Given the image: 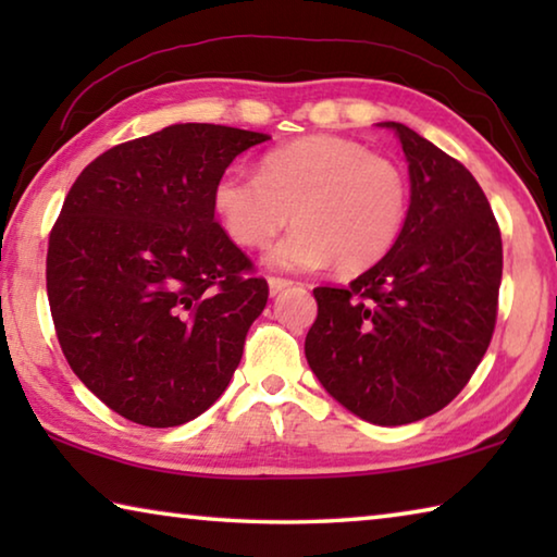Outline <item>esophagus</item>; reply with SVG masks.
I'll use <instances>...</instances> for the list:
<instances>
[{"instance_id":"34e87169","label":"esophagus","mask_w":557,"mask_h":557,"mask_svg":"<svg viewBox=\"0 0 557 557\" xmlns=\"http://www.w3.org/2000/svg\"><path fill=\"white\" fill-rule=\"evenodd\" d=\"M268 285H270V295L275 297V295H280L282 289H287L292 282L285 280V277H268Z\"/></svg>"}]
</instances>
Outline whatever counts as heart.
I'll use <instances>...</instances> for the list:
<instances>
[{"label":"heart","instance_id":"1","mask_svg":"<svg viewBox=\"0 0 557 557\" xmlns=\"http://www.w3.org/2000/svg\"><path fill=\"white\" fill-rule=\"evenodd\" d=\"M211 203L225 235L243 248H262L292 219L295 228L265 256L272 268L307 272L334 262L361 272L398 243L410 184L393 159L354 139L312 135L272 149L258 176L225 169Z\"/></svg>","mask_w":557,"mask_h":557}]
</instances>
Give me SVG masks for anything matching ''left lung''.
Returning a JSON list of instances; mask_svg holds the SVG:
<instances>
[{
  "label": "left lung",
  "mask_w": 557,
  "mask_h": 557,
  "mask_svg": "<svg viewBox=\"0 0 557 557\" xmlns=\"http://www.w3.org/2000/svg\"><path fill=\"white\" fill-rule=\"evenodd\" d=\"M403 145L410 209L398 243L348 287H317L309 369L373 425H408L459 395L496 324L504 250L482 186L430 139L381 122Z\"/></svg>",
  "instance_id": "obj_1"
}]
</instances>
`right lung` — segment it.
<instances>
[{
    "label": "right lung",
    "mask_w": 557,
    "mask_h": 557,
    "mask_svg": "<svg viewBox=\"0 0 557 557\" xmlns=\"http://www.w3.org/2000/svg\"><path fill=\"white\" fill-rule=\"evenodd\" d=\"M270 135L184 122L83 169L46 256L55 336L90 393L176 428L228 388L268 282L213 219L219 176Z\"/></svg>",
    "instance_id": "add662e5"
}]
</instances>
